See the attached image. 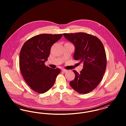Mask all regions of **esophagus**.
<instances>
[{
	"label": "esophagus",
	"mask_w": 126,
	"mask_h": 126,
	"mask_svg": "<svg viewBox=\"0 0 126 126\" xmlns=\"http://www.w3.org/2000/svg\"><path fill=\"white\" fill-rule=\"evenodd\" d=\"M62 71H63V72H66L67 70L65 69H64V68H62Z\"/></svg>",
	"instance_id": "esophagus-1"
}]
</instances>
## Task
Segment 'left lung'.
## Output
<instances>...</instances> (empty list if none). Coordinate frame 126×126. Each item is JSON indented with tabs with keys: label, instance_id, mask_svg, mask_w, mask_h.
<instances>
[{
	"label": "left lung",
	"instance_id": "8db88e82",
	"mask_svg": "<svg viewBox=\"0 0 126 126\" xmlns=\"http://www.w3.org/2000/svg\"><path fill=\"white\" fill-rule=\"evenodd\" d=\"M75 46L74 59L82 63V70H73L75 78L70 82L72 88L80 94L94 90L102 79L107 66V58L103 44L96 36L84 32L63 33Z\"/></svg>",
	"mask_w": 126,
	"mask_h": 126
}]
</instances>
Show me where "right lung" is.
<instances>
[{"mask_svg": "<svg viewBox=\"0 0 126 126\" xmlns=\"http://www.w3.org/2000/svg\"><path fill=\"white\" fill-rule=\"evenodd\" d=\"M63 34H41L27 40L22 46L19 56L22 75L31 88L40 94L49 90L54 85L59 68L52 69L45 64L50 55L52 46Z\"/></svg>", "mask_w": 126, "mask_h": 126, "instance_id": "obj_1", "label": "right lung"}]
</instances>
